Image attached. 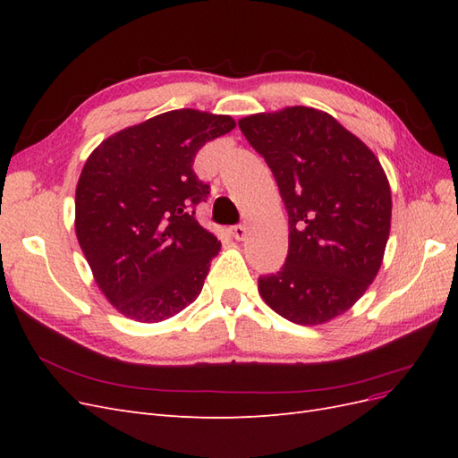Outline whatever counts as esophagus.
<instances>
[{"label":"esophagus","mask_w":458,"mask_h":458,"mask_svg":"<svg viewBox=\"0 0 458 458\" xmlns=\"http://www.w3.org/2000/svg\"><path fill=\"white\" fill-rule=\"evenodd\" d=\"M246 233H248V229L244 227V225H234V227H231V234L237 241H244L246 239Z\"/></svg>","instance_id":"esophagus-1"}]
</instances>
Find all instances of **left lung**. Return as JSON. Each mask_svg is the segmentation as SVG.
Instances as JSON below:
<instances>
[{
  "instance_id": "8db88e82",
  "label": "left lung",
  "mask_w": 458,
  "mask_h": 458,
  "mask_svg": "<svg viewBox=\"0 0 458 458\" xmlns=\"http://www.w3.org/2000/svg\"><path fill=\"white\" fill-rule=\"evenodd\" d=\"M288 212V256L263 275L267 306L296 325L348 311L374 281L390 237L392 192L374 152L323 110L286 106L239 120Z\"/></svg>"
}]
</instances>
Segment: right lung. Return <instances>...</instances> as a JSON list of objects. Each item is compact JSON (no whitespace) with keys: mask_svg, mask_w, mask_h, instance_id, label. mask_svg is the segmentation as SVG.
<instances>
[{"mask_svg":"<svg viewBox=\"0 0 458 458\" xmlns=\"http://www.w3.org/2000/svg\"><path fill=\"white\" fill-rule=\"evenodd\" d=\"M237 123L179 108L110 135L76 187V237L95 283L113 306L158 323L195 301L221 242L195 219L210 195L192 162Z\"/></svg>","mask_w":458,"mask_h":458,"instance_id":"right-lung-1","label":"right lung"}]
</instances>
